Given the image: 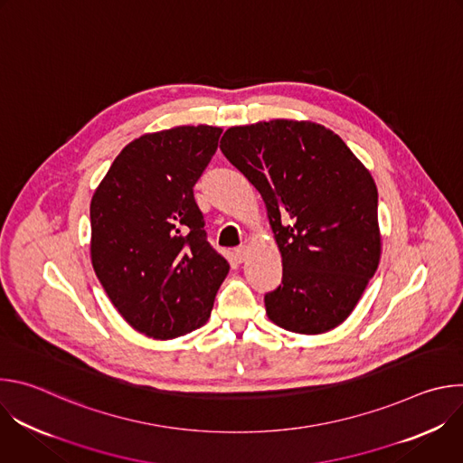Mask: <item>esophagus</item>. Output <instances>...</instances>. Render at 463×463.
I'll return each instance as SVG.
<instances>
[{"label": "esophagus", "mask_w": 463, "mask_h": 463, "mask_svg": "<svg viewBox=\"0 0 463 463\" xmlns=\"http://www.w3.org/2000/svg\"><path fill=\"white\" fill-rule=\"evenodd\" d=\"M247 247L245 245H241V247H236L234 249V258L238 260V261H245V258H247Z\"/></svg>", "instance_id": "34e87169"}]
</instances>
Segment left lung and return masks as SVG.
I'll list each match as a JSON object with an SVG mask.
<instances>
[{
	"label": "left lung",
	"mask_w": 463,
	"mask_h": 463,
	"mask_svg": "<svg viewBox=\"0 0 463 463\" xmlns=\"http://www.w3.org/2000/svg\"><path fill=\"white\" fill-rule=\"evenodd\" d=\"M220 148L260 192L282 256V284L263 298L269 320L300 335L343 324L381 258L370 170L311 120L232 126Z\"/></svg>",
	"instance_id": "8db88e82"
}]
</instances>
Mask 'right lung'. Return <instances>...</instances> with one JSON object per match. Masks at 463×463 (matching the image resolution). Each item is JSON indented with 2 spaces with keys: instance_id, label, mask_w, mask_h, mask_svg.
I'll use <instances>...</instances> for the list:
<instances>
[{
  "instance_id": "obj_1",
  "label": "right lung",
  "mask_w": 463,
  "mask_h": 463,
  "mask_svg": "<svg viewBox=\"0 0 463 463\" xmlns=\"http://www.w3.org/2000/svg\"><path fill=\"white\" fill-rule=\"evenodd\" d=\"M222 131L200 124L141 136L91 197L93 269L120 317L146 337L168 341L202 327L229 273L192 190Z\"/></svg>"
}]
</instances>
